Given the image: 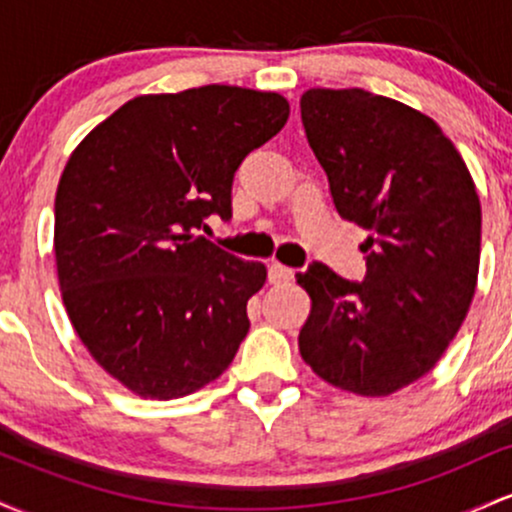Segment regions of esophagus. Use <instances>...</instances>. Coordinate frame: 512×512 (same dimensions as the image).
<instances>
[{
    "mask_svg": "<svg viewBox=\"0 0 512 512\" xmlns=\"http://www.w3.org/2000/svg\"><path fill=\"white\" fill-rule=\"evenodd\" d=\"M293 279V269L291 267H284V264L279 262H272L269 264V281L272 284H289V281Z\"/></svg>",
    "mask_w": 512,
    "mask_h": 512,
    "instance_id": "1",
    "label": "esophagus"
}]
</instances>
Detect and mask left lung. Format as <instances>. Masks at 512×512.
Segmentation results:
<instances>
[{
    "label": "left lung",
    "instance_id": "8db88e82",
    "mask_svg": "<svg viewBox=\"0 0 512 512\" xmlns=\"http://www.w3.org/2000/svg\"><path fill=\"white\" fill-rule=\"evenodd\" d=\"M310 149L339 216L366 228V279L313 262L296 281L310 315L298 334L322 380L387 397L431 370L472 305L481 204L460 151L431 117L363 88L301 96Z\"/></svg>",
    "mask_w": 512,
    "mask_h": 512
}]
</instances>
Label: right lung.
Wrapping results in <instances>:
<instances>
[{
  "mask_svg": "<svg viewBox=\"0 0 512 512\" xmlns=\"http://www.w3.org/2000/svg\"><path fill=\"white\" fill-rule=\"evenodd\" d=\"M286 120L279 93H151L69 156L55 197L62 301L88 354L134 395L185 397L231 366L267 267L199 231L231 219L233 175Z\"/></svg>",
  "mask_w": 512,
  "mask_h": 512,
  "instance_id": "right-lung-1",
  "label": "right lung"
}]
</instances>
